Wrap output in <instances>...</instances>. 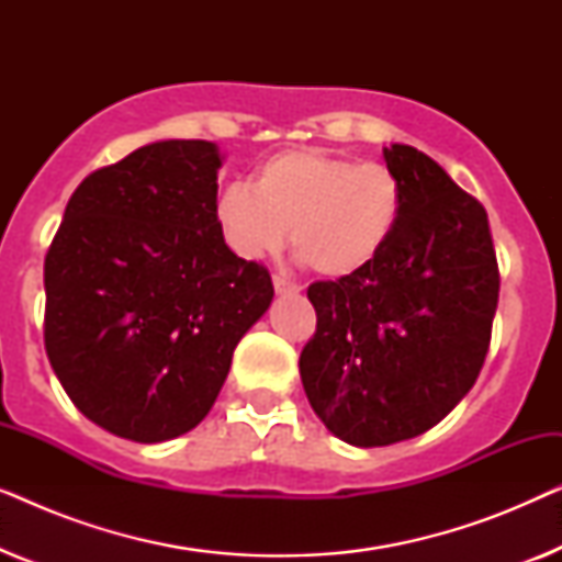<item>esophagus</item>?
I'll use <instances>...</instances> for the list:
<instances>
[{
  "label": "esophagus",
  "instance_id": "1",
  "mask_svg": "<svg viewBox=\"0 0 562 562\" xmlns=\"http://www.w3.org/2000/svg\"><path fill=\"white\" fill-rule=\"evenodd\" d=\"M273 289H276V294H296L299 289V283H294V281H289V279H283V276H273Z\"/></svg>",
  "mask_w": 562,
  "mask_h": 562
}]
</instances>
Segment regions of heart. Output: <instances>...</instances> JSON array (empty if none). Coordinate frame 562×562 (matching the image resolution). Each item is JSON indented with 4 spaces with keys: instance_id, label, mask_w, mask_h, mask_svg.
<instances>
[{
    "instance_id": "heart-1",
    "label": "heart",
    "mask_w": 562,
    "mask_h": 562,
    "mask_svg": "<svg viewBox=\"0 0 562 562\" xmlns=\"http://www.w3.org/2000/svg\"><path fill=\"white\" fill-rule=\"evenodd\" d=\"M214 217L240 258L271 256L291 227V250L306 268L325 279H348L394 240L404 217V187L381 164L294 148L263 160L252 187L229 183Z\"/></svg>"
}]
</instances>
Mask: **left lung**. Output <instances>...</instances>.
<instances>
[{
    "label": "left lung",
    "mask_w": 562,
    "mask_h": 562,
    "mask_svg": "<svg viewBox=\"0 0 562 562\" xmlns=\"http://www.w3.org/2000/svg\"><path fill=\"white\" fill-rule=\"evenodd\" d=\"M383 158L404 187L402 225L366 271L306 289L317 329L299 358L312 409L358 448L456 409L486 360L502 281L479 199L412 145Z\"/></svg>",
    "instance_id": "left-lung-1"
}]
</instances>
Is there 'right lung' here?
<instances>
[{
    "label": "right lung",
    "mask_w": 562,
    "mask_h": 562,
    "mask_svg": "<svg viewBox=\"0 0 562 562\" xmlns=\"http://www.w3.org/2000/svg\"><path fill=\"white\" fill-rule=\"evenodd\" d=\"M214 143L143 145L68 199L45 256V352L83 417L164 442L210 414L273 299L220 233Z\"/></svg>",
    "instance_id": "add662e5"
}]
</instances>
